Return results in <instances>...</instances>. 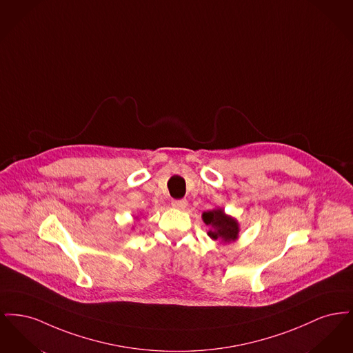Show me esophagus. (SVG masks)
Listing matches in <instances>:
<instances>
[{"label":"esophagus","instance_id":"esophagus-1","mask_svg":"<svg viewBox=\"0 0 353 353\" xmlns=\"http://www.w3.org/2000/svg\"><path fill=\"white\" fill-rule=\"evenodd\" d=\"M172 206L176 208V209L183 210V209H185V208L188 206V202H186V200H173V201H172Z\"/></svg>","mask_w":353,"mask_h":353}]
</instances>
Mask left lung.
Listing matches in <instances>:
<instances>
[{"instance_id":"1","label":"left lung","mask_w":353,"mask_h":353,"mask_svg":"<svg viewBox=\"0 0 353 353\" xmlns=\"http://www.w3.org/2000/svg\"><path fill=\"white\" fill-rule=\"evenodd\" d=\"M203 222L210 226L208 235L221 242H234L239 233V225L236 219L225 214L222 209H213L202 213Z\"/></svg>"}]
</instances>
